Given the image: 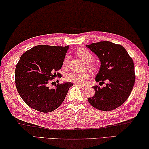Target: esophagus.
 I'll list each match as a JSON object with an SVG mask.
<instances>
[{
    "instance_id": "obj_1",
    "label": "esophagus",
    "mask_w": 149,
    "mask_h": 149,
    "mask_svg": "<svg viewBox=\"0 0 149 149\" xmlns=\"http://www.w3.org/2000/svg\"><path fill=\"white\" fill-rule=\"evenodd\" d=\"M78 86L79 87H80V88H82V90H85L86 88V86H83V85H80V84H77Z\"/></svg>"
}]
</instances>
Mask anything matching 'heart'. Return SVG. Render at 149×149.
Wrapping results in <instances>:
<instances>
[{"label":"heart","instance_id":"heart-1","mask_svg":"<svg viewBox=\"0 0 149 149\" xmlns=\"http://www.w3.org/2000/svg\"><path fill=\"white\" fill-rule=\"evenodd\" d=\"M77 54L80 59H82L84 62L89 63H91L93 59V56L92 54V52L88 50L87 49L81 48L78 50ZM69 57L66 56L63 61L62 67L63 68H65L68 65L69 62ZM90 74L88 72H72L70 73L66 77V79L67 81L71 82L74 83L76 84H84L86 80L89 79Z\"/></svg>","mask_w":149,"mask_h":149}]
</instances>
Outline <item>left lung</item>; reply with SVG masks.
Listing matches in <instances>:
<instances>
[{"instance_id":"1","label":"left lung","mask_w":149,"mask_h":149,"mask_svg":"<svg viewBox=\"0 0 149 149\" xmlns=\"http://www.w3.org/2000/svg\"><path fill=\"white\" fill-rule=\"evenodd\" d=\"M101 61L95 81L109 82L105 87L95 86V95L88 98L91 105L100 111H109L121 106L131 93L135 84L134 63L123 46L109 41L86 45Z\"/></svg>"}]
</instances>
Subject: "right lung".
<instances>
[{
    "label": "right lung",
    "instance_id": "obj_1",
    "mask_svg": "<svg viewBox=\"0 0 149 149\" xmlns=\"http://www.w3.org/2000/svg\"><path fill=\"white\" fill-rule=\"evenodd\" d=\"M69 46L38 45L26 51L16 65L15 82L18 93L28 106L42 113H49L63 102L71 82L58 83L49 89V81L61 75L57 71Z\"/></svg>",
    "mask_w": 149,
    "mask_h": 149
}]
</instances>
